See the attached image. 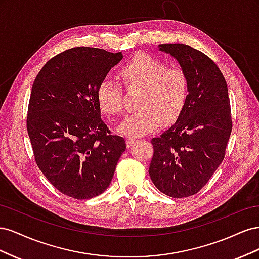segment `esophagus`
<instances>
[{
	"mask_svg": "<svg viewBox=\"0 0 259 259\" xmlns=\"http://www.w3.org/2000/svg\"><path fill=\"white\" fill-rule=\"evenodd\" d=\"M136 138H133V137H130V138H127L126 139V145H127V147H131V146H133V144H134L135 142H136Z\"/></svg>",
	"mask_w": 259,
	"mask_h": 259,
	"instance_id": "34e87169",
	"label": "esophagus"
}]
</instances>
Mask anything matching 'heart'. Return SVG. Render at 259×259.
I'll return each mask as SVG.
<instances>
[{"mask_svg": "<svg viewBox=\"0 0 259 259\" xmlns=\"http://www.w3.org/2000/svg\"><path fill=\"white\" fill-rule=\"evenodd\" d=\"M120 77L127 89H142L137 104L140 109L120 124L122 134H147L158 127L161 120L171 123L182 113L189 93V81L183 69L167 68L150 55L137 54L121 68ZM97 100L107 114L117 115L124 110L123 91L110 77L99 83Z\"/></svg>", "mask_w": 259, "mask_h": 259, "instance_id": "obj_1", "label": "heart"}]
</instances>
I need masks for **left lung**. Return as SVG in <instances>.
Instances as JSON below:
<instances>
[{"label": "left lung", "mask_w": 259, "mask_h": 259, "mask_svg": "<svg viewBox=\"0 0 259 259\" xmlns=\"http://www.w3.org/2000/svg\"><path fill=\"white\" fill-rule=\"evenodd\" d=\"M159 48L179 62L189 81V94L175 124L151 139L149 175L164 194L186 198L207 184L225 158L232 130L228 88L205 54L180 43Z\"/></svg>", "instance_id": "1"}]
</instances>
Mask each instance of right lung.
<instances>
[{
	"label": "right lung",
	"instance_id": "right-lung-1",
	"mask_svg": "<svg viewBox=\"0 0 259 259\" xmlns=\"http://www.w3.org/2000/svg\"><path fill=\"white\" fill-rule=\"evenodd\" d=\"M122 53L73 48L51 58L31 90L27 130L36 165L68 197L91 199L110 185L126 149L100 117L97 88Z\"/></svg>",
	"mask_w": 259,
	"mask_h": 259
}]
</instances>
